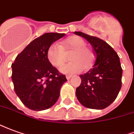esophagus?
Segmentation results:
<instances>
[{
    "mask_svg": "<svg viewBox=\"0 0 134 134\" xmlns=\"http://www.w3.org/2000/svg\"><path fill=\"white\" fill-rule=\"evenodd\" d=\"M71 77H72V76H71V75H67V76H66V79L68 80V79H71Z\"/></svg>",
    "mask_w": 134,
    "mask_h": 134,
    "instance_id": "1",
    "label": "esophagus"
}]
</instances>
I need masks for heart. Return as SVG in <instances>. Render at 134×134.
<instances>
[{
  "label": "heart",
  "instance_id": "heart-1",
  "mask_svg": "<svg viewBox=\"0 0 134 134\" xmlns=\"http://www.w3.org/2000/svg\"><path fill=\"white\" fill-rule=\"evenodd\" d=\"M72 52L70 55V63L60 66L59 70L64 74H77L93 66L95 61L94 53L86 46V42L81 37L73 36L68 37L60 46L53 43L46 51V56L50 63L55 67L59 66L66 58V53Z\"/></svg>",
  "mask_w": 134,
  "mask_h": 134
}]
</instances>
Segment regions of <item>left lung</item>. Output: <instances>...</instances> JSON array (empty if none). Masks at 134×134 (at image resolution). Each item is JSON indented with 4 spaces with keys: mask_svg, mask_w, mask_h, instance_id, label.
<instances>
[{
    "mask_svg": "<svg viewBox=\"0 0 134 134\" xmlns=\"http://www.w3.org/2000/svg\"><path fill=\"white\" fill-rule=\"evenodd\" d=\"M74 34L86 39L96 55L93 68L80 75L81 83L76 88V97L86 108L103 109L114 102L121 88L122 68L119 55L102 39L79 31Z\"/></svg>",
    "mask_w": 134,
    "mask_h": 134,
    "instance_id": "left-lung-1",
    "label": "left lung"
}]
</instances>
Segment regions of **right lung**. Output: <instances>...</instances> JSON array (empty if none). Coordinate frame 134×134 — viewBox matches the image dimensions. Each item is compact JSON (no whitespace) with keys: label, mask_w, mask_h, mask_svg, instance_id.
I'll use <instances>...</instances> for the list:
<instances>
[{"label":"right lung","mask_w":134,"mask_h":134,"mask_svg":"<svg viewBox=\"0 0 134 134\" xmlns=\"http://www.w3.org/2000/svg\"><path fill=\"white\" fill-rule=\"evenodd\" d=\"M65 36L47 33L34 39L16 56L12 63L14 91L29 109L43 111L51 108L60 96L62 85L67 81L48 60L50 45Z\"/></svg>","instance_id":"add662e5"}]
</instances>
